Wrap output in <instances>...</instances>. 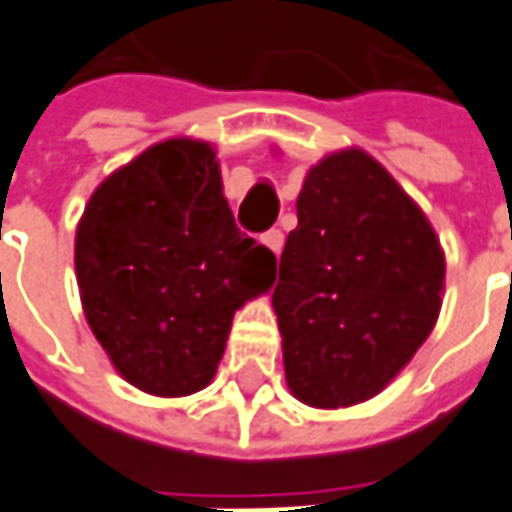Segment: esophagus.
<instances>
[{"instance_id":"1","label":"esophagus","mask_w":512,"mask_h":512,"mask_svg":"<svg viewBox=\"0 0 512 512\" xmlns=\"http://www.w3.org/2000/svg\"><path fill=\"white\" fill-rule=\"evenodd\" d=\"M263 243L269 246L274 255H280V252H283V232H280V229H269V232L263 235Z\"/></svg>"}]
</instances>
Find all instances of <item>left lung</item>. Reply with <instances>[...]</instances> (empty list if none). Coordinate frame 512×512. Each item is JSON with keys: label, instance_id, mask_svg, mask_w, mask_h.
I'll return each mask as SVG.
<instances>
[{"label": "left lung", "instance_id": "left-lung-1", "mask_svg": "<svg viewBox=\"0 0 512 512\" xmlns=\"http://www.w3.org/2000/svg\"><path fill=\"white\" fill-rule=\"evenodd\" d=\"M271 305L285 384L314 409L375 398L437 325L446 252L426 212L361 148L305 173Z\"/></svg>", "mask_w": 512, "mask_h": 512}]
</instances>
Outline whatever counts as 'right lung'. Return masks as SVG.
Returning a JSON list of instances; mask_svg holds the SVG:
<instances>
[{"label": "right lung", "mask_w": 512, "mask_h": 512, "mask_svg": "<svg viewBox=\"0 0 512 512\" xmlns=\"http://www.w3.org/2000/svg\"><path fill=\"white\" fill-rule=\"evenodd\" d=\"M83 316L131 387L204 389L232 316L266 294L277 257L246 238L204 139L170 137L97 184L75 232Z\"/></svg>", "instance_id": "add662e5"}]
</instances>
